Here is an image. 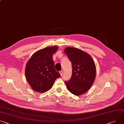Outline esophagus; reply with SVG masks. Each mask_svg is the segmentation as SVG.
<instances>
[{
    "instance_id": "obj_1",
    "label": "esophagus",
    "mask_w": 124,
    "mask_h": 124,
    "mask_svg": "<svg viewBox=\"0 0 124 124\" xmlns=\"http://www.w3.org/2000/svg\"><path fill=\"white\" fill-rule=\"evenodd\" d=\"M59 73H60V75H61V76H62V75H63V71H60V72H59Z\"/></svg>"
}]
</instances>
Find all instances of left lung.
Returning <instances> with one entry per match:
<instances>
[{
  "instance_id": "obj_1",
  "label": "left lung",
  "mask_w": 124,
  "mask_h": 124,
  "mask_svg": "<svg viewBox=\"0 0 124 124\" xmlns=\"http://www.w3.org/2000/svg\"><path fill=\"white\" fill-rule=\"evenodd\" d=\"M64 52L71 62L72 75L65 81L67 88L72 94L79 95L85 93L93 85L96 75L95 64L89 54L73 47H67Z\"/></svg>"
}]
</instances>
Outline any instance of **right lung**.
<instances>
[{
    "label": "right lung",
    "mask_w": 124,
    "mask_h": 124,
    "mask_svg": "<svg viewBox=\"0 0 124 124\" xmlns=\"http://www.w3.org/2000/svg\"><path fill=\"white\" fill-rule=\"evenodd\" d=\"M56 46L48 47L33 54L28 62L25 70L27 80L36 92L43 93L49 90L60 73L54 68L53 54L57 50Z\"/></svg>",
    "instance_id": "right-lung-1"
}]
</instances>
